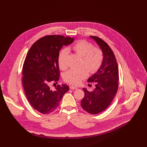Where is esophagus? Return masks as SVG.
<instances>
[{"label": "esophagus", "instance_id": "34e87169", "mask_svg": "<svg viewBox=\"0 0 147 147\" xmlns=\"http://www.w3.org/2000/svg\"><path fill=\"white\" fill-rule=\"evenodd\" d=\"M70 88L71 89V90H77V87H76V86H70Z\"/></svg>", "mask_w": 147, "mask_h": 147}]
</instances>
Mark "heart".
<instances>
[{
  "instance_id": "1",
  "label": "heart",
  "mask_w": 147,
  "mask_h": 147,
  "mask_svg": "<svg viewBox=\"0 0 147 147\" xmlns=\"http://www.w3.org/2000/svg\"><path fill=\"white\" fill-rule=\"evenodd\" d=\"M71 49L77 55L82 57L81 65L84 66L80 69H71L65 74L64 79L72 84H78L88 74L94 73L101 66L103 55L100 49L93 47V45L86 40H80L76 42ZM69 53L67 49L60 51L58 56V63L60 69L67 67L66 59Z\"/></svg>"
}]
</instances>
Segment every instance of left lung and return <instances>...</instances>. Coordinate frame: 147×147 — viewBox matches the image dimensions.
Segmentation results:
<instances>
[{
  "mask_svg": "<svg viewBox=\"0 0 147 147\" xmlns=\"http://www.w3.org/2000/svg\"><path fill=\"white\" fill-rule=\"evenodd\" d=\"M90 37L102 51L103 60L98 70L87 80L89 82H94L95 88L91 92L82 88L85 95L81 101V105L88 113L96 115L106 109L116 94L119 69L115 55L109 45L98 37Z\"/></svg>",
  "mask_w": 147,
  "mask_h": 147,
  "instance_id": "8db88e82",
  "label": "left lung"
}]
</instances>
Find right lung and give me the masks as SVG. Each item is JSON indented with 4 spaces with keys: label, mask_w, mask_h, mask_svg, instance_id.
Masks as SVG:
<instances>
[{
    "label": "right lung",
    "mask_w": 147,
    "mask_h": 147,
    "mask_svg": "<svg viewBox=\"0 0 147 147\" xmlns=\"http://www.w3.org/2000/svg\"><path fill=\"white\" fill-rule=\"evenodd\" d=\"M74 38L48 35L36 40L27 55L23 69V85L31 106L42 114L53 112L63 96L69 90L66 84H50L59 78L58 56L63 45L73 42Z\"/></svg>",
    "instance_id": "right-lung-1"
}]
</instances>
